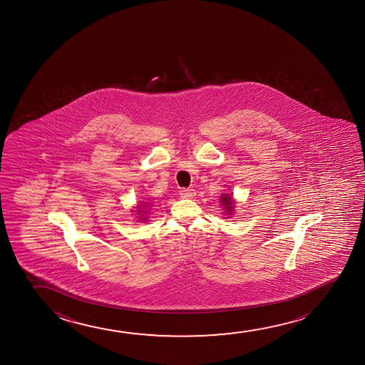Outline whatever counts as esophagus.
Returning a JSON list of instances; mask_svg holds the SVG:
<instances>
[{
  "label": "esophagus",
  "mask_w": 365,
  "mask_h": 365,
  "mask_svg": "<svg viewBox=\"0 0 365 365\" xmlns=\"http://www.w3.org/2000/svg\"><path fill=\"white\" fill-rule=\"evenodd\" d=\"M195 195V190H190V188H182L180 190V195L182 198H192Z\"/></svg>",
  "instance_id": "obj_1"
}]
</instances>
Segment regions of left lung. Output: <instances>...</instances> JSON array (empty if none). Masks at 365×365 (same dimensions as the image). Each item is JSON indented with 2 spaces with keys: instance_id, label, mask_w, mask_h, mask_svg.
<instances>
[{
  "instance_id": "1",
  "label": "left lung",
  "mask_w": 365,
  "mask_h": 365,
  "mask_svg": "<svg viewBox=\"0 0 365 365\" xmlns=\"http://www.w3.org/2000/svg\"><path fill=\"white\" fill-rule=\"evenodd\" d=\"M220 203L223 205L225 213H228V215H232L235 203V200H233V197L230 195H223L220 197Z\"/></svg>"
}]
</instances>
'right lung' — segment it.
I'll return each mask as SVG.
<instances>
[{"mask_svg": "<svg viewBox=\"0 0 365 365\" xmlns=\"http://www.w3.org/2000/svg\"><path fill=\"white\" fill-rule=\"evenodd\" d=\"M143 204H145L146 205L145 206H143V205H138V207H137V210H135V212H137V215H140V220H145V213H147V212H145V208H147V210H150V205H148V203H143Z\"/></svg>", "mask_w": 365, "mask_h": 365, "instance_id": "1", "label": "right lung"}]
</instances>
